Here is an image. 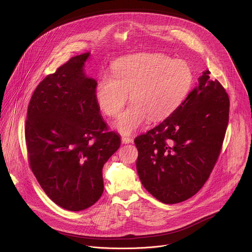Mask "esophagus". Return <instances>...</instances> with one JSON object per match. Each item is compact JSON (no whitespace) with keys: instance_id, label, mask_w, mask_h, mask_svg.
<instances>
[{"instance_id":"1","label":"esophagus","mask_w":252,"mask_h":252,"mask_svg":"<svg viewBox=\"0 0 252 252\" xmlns=\"http://www.w3.org/2000/svg\"><path fill=\"white\" fill-rule=\"evenodd\" d=\"M122 141L123 143H130L132 142V138L129 136H122Z\"/></svg>"}]
</instances>
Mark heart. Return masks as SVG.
Wrapping results in <instances>:
<instances>
[{"mask_svg":"<svg viewBox=\"0 0 252 252\" xmlns=\"http://www.w3.org/2000/svg\"><path fill=\"white\" fill-rule=\"evenodd\" d=\"M114 77L104 75L95 89L100 110L117 118L129 94L131 104L121 116L116 128L125 134L135 131L148 119L168 118L185 99L192 81L189 65L161 54H138L117 62Z\"/></svg>","mask_w":252,"mask_h":252,"instance_id":"obj_1","label":"heart"}]
</instances>
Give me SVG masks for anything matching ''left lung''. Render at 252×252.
<instances>
[{
  "label": "left lung",
  "mask_w": 252,
  "mask_h": 252,
  "mask_svg": "<svg viewBox=\"0 0 252 252\" xmlns=\"http://www.w3.org/2000/svg\"><path fill=\"white\" fill-rule=\"evenodd\" d=\"M209 74L204 71L168 118L134 138L140 182L163 203H178L193 196L220 155L229 120V97Z\"/></svg>",
  "instance_id": "1"
}]
</instances>
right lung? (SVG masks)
I'll use <instances>...</instances> for the list:
<instances>
[{"mask_svg":"<svg viewBox=\"0 0 252 252\" xmlns=\"http://www.w3.org/2000/svg\"><path fill=\"white\" fill-rule=\"evenodd\" d=\"M89 53L70 58L35 88L25 137L30 167L59 206L80 211L102 194V167L121 147L99 115L96 82L84 73Z\"/></svg>","mask_w":252,"mask_h":252,"instance_id":"add662e5","label":"right lung"}]
</instances>
